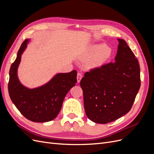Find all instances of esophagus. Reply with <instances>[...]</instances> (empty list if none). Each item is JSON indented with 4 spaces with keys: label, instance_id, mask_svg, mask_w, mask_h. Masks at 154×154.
Instances as JSON below:
<instances>
[{
    "label": "esophagus",
    "instance_id": "34e87169",
    "mask_svg": "<svg viewBox=\"0 0 154 154\" xmlns=\"http://www.w3.org/2000/svg\"><path fill=\"white\" fill-rule=\"evenodd\" d=\"M82 74L80 73V72H78L77 74V82H78V83L80 82V80H82Z\"/></svg>",
    "mask_w": 154,
    "mask_h": 154
}]
</instances>
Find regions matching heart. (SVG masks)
I'll list each match as a JSON object with an SVG mask.
<instances>
[{
  "mask_svg": "<svg viewBox=\"0 0 154 154\" xmlns=\"http://www.w3.org/2000/svg\"><path fill=\"white\" fill-rule=\"evenodd\" d=\"M112 54V50L108 45H94L88 48L80 56L82 60H88L86 66L88 69H94L101 66L108 60Z\"/></svg>",
  "mask_w": 154,
  "mask_h": 154,
  "instance_id": "obj_1",
  "label": "heart"
}]
</instances>
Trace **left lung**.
I'll return each instance as SVG.
<instances>
[{"label":"left lung","mask_w":154,"mask_h":154,"mask_svg":"<svg viewBox=\"0 0 154 154\" xmlns=\"http://www.w3.org/2000/svg\"><path fill=\"white\" fill-rule=\"evenodd\" d=\"M115 62L86 72L80 81L86 115L106 124L128 113L141 86L138 60L127 42L118 38Z\"/></svg>","instance_id":"obj_1"}]
</instances>
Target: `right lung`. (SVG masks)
<instances>
[{
    "instance_id": "1",
    "label": "right lung",
    "mask_w": 154,
    "mask_h": 154,
    "mask_svg": "<svg viewBox=\"0 0 154 154\" xmlns=\"http://www.w3.org/2000/svg\"><path fill=\"white\" fill-rule=\"evenodd\" d=\"M29 40L23 42L11 66L8 92L14 105L26 118L33 122H48L54 119L61 110L67 92L77 82L76 70L58 73L46 84L35 88L22 85L17 76L21 55Z\"/></svg>"
}]
</instances>
